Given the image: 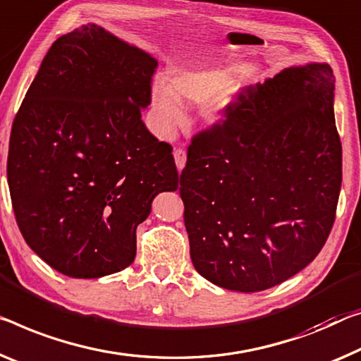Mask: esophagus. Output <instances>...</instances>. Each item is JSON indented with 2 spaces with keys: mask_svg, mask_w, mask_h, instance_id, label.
<instances>
[{
  "mask_svg": "<svg viewBox=\"0 0 361 361\" xmlns=\"http://www.w3.org/2000/svg\"><path fill=\"white\" fill-rule=\"evenodd\" d=\"M174 161H176L177 169H179V171L184 169V166H185V163H187V153H185V149H182V148H176V149H174Z\"/></svg>",
  "mask_w": 361,
  "mask_h": 361,
  "instance_id": "esophagus-1",
  "label": "esophagus"
}]
</instances>
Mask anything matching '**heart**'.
I'll list each match as a JSON object with an SVG mask.
<instances>
[{
  "instance_id": "1",
  "label": "heart",
  "mask_w": 361,
  "mask_h": 361,
  "mask_svg": "<svg viewBox=\"0 0 361 361\" xmlns=\"http://www.w3.org/2000/svg\"><path fill=\"white\" fill-rule=\"evenodd\" d=\"M234 72L214 66H174L168 79L152 87V104L161 134H171L185 118L184 103L202 104L203 118L214 123L234 95Z\"/></svg>"
}]
</instances>
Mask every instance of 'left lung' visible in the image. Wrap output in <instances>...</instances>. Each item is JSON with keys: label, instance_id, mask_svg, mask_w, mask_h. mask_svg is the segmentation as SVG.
<instances>
[{"label": "left lung", "instance_id": "8db88e82", "mask_svg": "<svg viewBox=\"0 0 361 361\" xmlns=\"http://www.w3.org/2000/svg\"><path fill=\"white\" fill-rule=\"evenodd\" d=\"M334 82L329 64L287 68L243 88L223 123L192 138L179 192L204 279L266 290L321 252L342 184Z\"/></svg>", "mask_w": 361, "mask_h": 361}]
</instances>
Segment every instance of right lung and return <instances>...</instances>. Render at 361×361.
<instances>
[{"label":"right lung","mask_w":361,"mask_h":361,"mask_svg":"<svg viewBox=\"0 0 361 361\" xmlns=\"http://www.w3.org/2000/svg\"><path fill=\"white\" fill-rule=\"evenodd\" d=\"M158 61L97 24L53 43L11 129L8 184L29 245L61 274L132 264L153 198L179 187L173 147L149 134Z\"/></svg>","instance_id":"1"}]
</instances>
